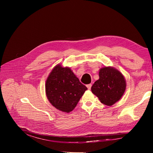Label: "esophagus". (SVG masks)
Instances as JSON below:
<instances>
[{
	"label": "esophagus",
	"instance_id": "obj_1",
	"mask_svg": "<svg viewBox=\"0 0 153 153\" xmlns=\"http://www.w3.org/2000/svg\"><path fill=\"white\" fill-rule=\"evenodd\" d=\"M91 86H92V85H91V84H88V85H87V89H89V90H90V89H91Z\"/></svg>",
	"mask_w": 153,
	"mask_h": 153
}]
</instances>
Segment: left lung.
I'll return each instance as SVG.
<instances>
[{
	"label": "left lung",
	"mask_w": 153,
	"mask_h": 153,
	"mask_svg": "<svg viewBox=\"0 0 153 153\" xmlns=\"http://www.w3.org/2000/svg\"><path fill=\"white\" fill-rule=\"evenodd\" d=\"M126 87L123 74L112 66H105L99 70V79L91 87V91L101 103L112 106L121 100Z\"/></svg>",
	"instance_id": "left-lung-1"
}]
</instances>
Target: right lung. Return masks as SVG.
<instances>
[{
    "label": "right lung",
    "instance_id": "1",
    "mask_svg": "<svg viewBox=\"0 0 153 153\" xmlns=\"http://www.w3.org/2000/svg\"><path fill=\"white\" fill-rule=\"evenodd\" d=\"M87 88L69 67L59 64L46 80L45 92L51 105L60 111L69 113L76 107Z\"/></svg>",
    "mask_w": 153,
    "mask_h": 153
}]
</instances>
